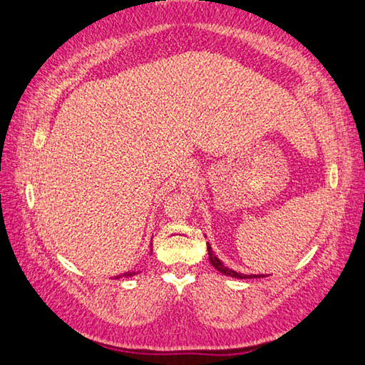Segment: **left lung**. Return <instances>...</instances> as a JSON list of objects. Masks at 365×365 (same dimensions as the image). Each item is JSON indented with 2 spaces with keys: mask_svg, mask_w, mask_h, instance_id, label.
I'll list each match as a JSON object with an SVG mask.
<instances>
[{
  "mask_svg": "<svg viewBox=\"0 0 365 365\" xmlns=\"http://www.w3.org/2000/svg\"><path fill=\"white\" fill-rule=\"evenodd\" d=\"M207 250H208V260H210V264H212L215 268H217V270H218L220 273L226 274V277H232V278H239V279H246V278H264V277H265V274H244V273H237V272H235V270H231V268L225 267L223 262L220 260L218 257L213 254V250H212L210 244H208V242H207Z\"/></svg>",
  "mask_w": 365,
  "mask_h": 365,
  "instance_id": "8db88e82",
  "label": "left lung"
}]
</instances>
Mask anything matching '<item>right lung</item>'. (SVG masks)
Instances as JSON below:
<instances>
[{
    "label": "right lung",
    "mask_w": 365,
    "mask_h": 365,
    "mask_svg": "<svg viewBox=\"0 0 365 365\" xmlns=\"http://www.w3.org/2000/svg\"><path fill=\"white\" fill-rule=\"evenodd\" d=\"M133 274H135V272H128V273H124V277H133ZM118 278V277H116Z\"/></svg>",
    "instance_id": "add662e5"
}]
</instances>
